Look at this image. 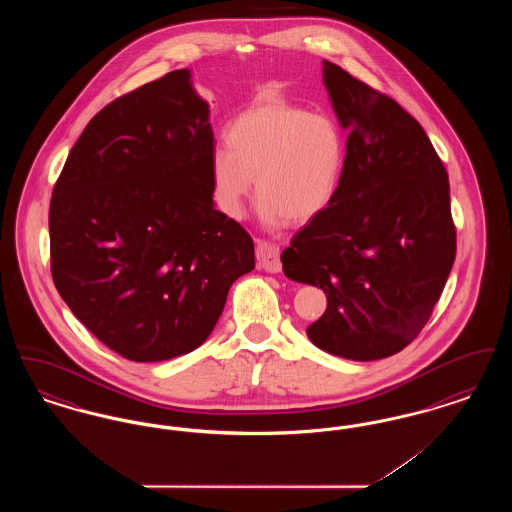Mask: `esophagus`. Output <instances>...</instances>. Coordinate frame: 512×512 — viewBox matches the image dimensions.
<instances>
[{
	"label": "esophagus",
	"mask_w": 512,
	"mask_h": 512,
	"mask_svg": "<svg viewBox=\"0 0 512 512\" xmlns=\"http://www.w3.org/2000/svg\"><path fill=\"white\" fill-rule=\"evenodd\" d=\"M255 253H257V263L263 270H267V272H280L282 270L280 247L278 245L259 240Z\"/></svg>",
	"instance_id": "1"
}]
</instances>
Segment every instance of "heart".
<instances>
[{
  "label": "heart",
  "mask_w": 512,
  "mask_h": 512,
  "mask_svg": "<svg viewBox=\"0 0 512 512\" xmlns=\"http://www.w3.org/2000/svg\"><path fill=\"white\" fill-rule=\"evenodd\" d=\"M226 146L211 155V180L215 203L230 219L242 217L253 176L268 226L315 217L340 186L345 136L330 115L286 101L255 103L228 124Z\"/></svg>",
  "instance_id": "1"
}]
</instances>
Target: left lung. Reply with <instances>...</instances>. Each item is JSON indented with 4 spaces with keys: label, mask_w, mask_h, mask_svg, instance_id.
I'll return each mask as SVG.
<instances>
[{
    "label": "left lung",
    "mask_w": 512,
    "mask_h": 512,
    "mask_svg": "<svg viewBox=\"0 0 512 512\" xmlns=\"http://www.w3.org/2000/svg\"><path fill=\"white\" fill-rule=\"evenodd\" d=\"M324 84L349 130L340 186L282 253L288 278L328 305L307 328L351 361L399 353L432 317L457 253L449 178L424 128L395 99L324 61Z\"/></svg>",
    "instance_id": "1"
}]
</instances>
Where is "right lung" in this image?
Here are the masks:
<instances>
[{
	"label": "right lung",
	"instance_id": "add662e5",
	"mask_svg": "<svg viewBox=\"0 0 512 512\" xmlns=\"http://www.w3.org/2000/svg\"><path fill=\"white\" fill-rule=\"evenodd\" d=\"M213 151L209 103L180 69L105 105L53 186V284L128 361L197 349L255 268L251 236L213 207Z\"/></svg>",
	"mask_w": 512,
	"mask_h": 512
}]
</instances>
